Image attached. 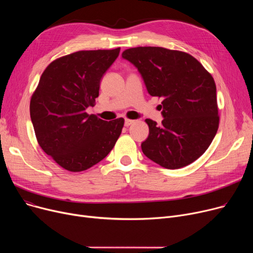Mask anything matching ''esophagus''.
<instances>
[{"mask_svg":"<svg viewBox=\"0 0 253 253\" xmlns=\"http://www.w3.org/2000/svg\"><path fill=\"white\" fill-rule=\"evenodd\" d=\"M133 123H134V120H130V119H126L125 120V126L126 127L130 126L131 124H133Z\"/></svg>","mask_w":253,"mask_h":253,"instance_id":"34e87169","label":"esophagus"}]
</instances>
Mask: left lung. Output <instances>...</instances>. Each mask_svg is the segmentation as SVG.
<instances>
[{
    "mask_svg": "<svg viewBox=\"0 0 253 253\" xmlns=\"http://www.w3.org/2000/svg\"><path fill=\"white\" fill-rule=\"evenodd\" d=\"M122 57L140 73L148 92L162 97L160 125L151 119L142 153L167 169L187 166L201 157L219 123L216 86L212 76L185 52L162 47H136Z\"/></svg>",
    "mask_w": 253,
    "mask_h": 253,
    "instance_id": "8db88e82",
    "label": "left lung"
}]
</instances>
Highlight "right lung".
<instances>
[{"label": "right lung", "mask_w": 253, "mask_h": 253, "mask_svg": "<svg viewBox=\"0 0 253 253\" xmlns=\"http://www.w3.org/2000/svg\"><path fill=\"white\" fill-rule=\"evenodd\" d=\"M119 53L120 48L78 51L52 61L40 79L30 104L36 137L65 170L80 172L97 164L121 134L123 118L108 122L86 113Z\"/></svg>", "instance_id": "obj_1"}]
</instances>
